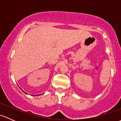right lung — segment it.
<instances>
[{
    "mask_svg": "<svg viewBox=\"0 0 121 121\" xmlns=\"http://www.w3.org/2000/svg\"><path fill=\"white\" fill-rule=\"evenodd\" d=\"M25 94H26V93H25ZM40 95H41V94H40Z\"/></svg>",
    "mask_w": 121,
    "mask_h": 121,
    "instance_id": "obj_1",
    "label": "right lung"
}]
</instances>
